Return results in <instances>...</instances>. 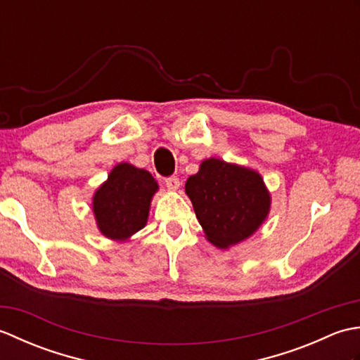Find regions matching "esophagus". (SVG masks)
Wrapping results in <instances>:
<instances>
[{
	"mask_svg": "<svg viewBox=\"0 0 360 360\" xmlns=\"http://www.w3.org/2000/svg\"><path fill=\"white\" fill-rule=\"evenodd\" d=\"M165 186H167L168 190H172V192H176V190L179 188L181 182H179L178 178H176V176H170V178L165 179Z\"/></svg>",
	"mask_w": 360,
	"mask_h": 360,
	"instance_id": "esophagus-1",
	"label": "esophagus"
}]
</instances>
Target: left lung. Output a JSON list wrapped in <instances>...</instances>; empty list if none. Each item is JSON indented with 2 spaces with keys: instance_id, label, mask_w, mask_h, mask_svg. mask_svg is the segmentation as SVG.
Segmentation results:
<instances>
[{
  "instance_id": "8db88e82",
  "label": "left lung",
  "mask_w": 360,
  "mask_h": 360,
  "mask_svg": "<svg viewBox=\"0 0 360 360\" xmlns=\"http://www.w3.org/2000/svg\"><path fill=\"white\" fill-rule=\"evenodd\" d=\"M205 238L213 246H235L264 223L271 210V195L262 174L250 168L210 158L186 182Z\"/></svg>"
}]
</instances>
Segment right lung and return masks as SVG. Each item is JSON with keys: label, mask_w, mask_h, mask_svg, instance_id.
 <instances>
[{"label": "right lung", "mask_w": 360, "mask_h": 360, "mask_svg": "<svg viewBox=\"0 0 360 360\" xmlns=\"http://www.w3.org/2000/svg\"><path fill=\"white\" fill-rule=\"evenodd\" d=\"M158 188L150 172L128 162L117 164L93 196L98 231L110 240L127 241L147 224L151 198Z\"/></svg>", "instance_id": "1"}]
</instances>
